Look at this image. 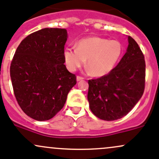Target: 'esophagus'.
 <instances>
[{"label":"esophagus","mask_w":159,"mask_h":159,"mask_svg":"<svg viewBox=\"0 0 159 159\" xmlns=\"http://www.w3.org/2000/svg\"><path fill=\"white\" fill-rule=\"evenodd\" d=\"M76 79H77V81H82V80L84 79V78H82V77H81V76H77Z\"/></svg>","instance_id":"1"}]
</instances>
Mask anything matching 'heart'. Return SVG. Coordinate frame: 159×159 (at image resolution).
Instances as JSON below:
<instances>
[{
    "label": "heart",
    "instance_id": "heart-1",
    "mask_svg": "<svg viewBox=\"0 0 159 159\" xmlns=\"http://www.w3.org/2000/svg\"><path fill=\"white\" fill-rule=\"evenodd\" d=\"M121 54L122 46L118 41L91 37L78 41L77 48H66L63 57L69 71H76L87 60V67L92 75L102 77L114 69Z\"/></svg>",
    "mask_w": 159,
    "mask_h": 159
}]
</instances>
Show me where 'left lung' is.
I'll return each mask as SVG.
<instances>
[{"instance_id":"8db88e82","label":"left lung","mask_w":159,"mask_h":159,"mask_svg":"<svg viewBox=\"0 0 159 159\" xmlns=\"http://www.w3.org/2000/svg\"><path fill=\"white\" fill-rule=\"evenodd\" d=\"M146 63L139 45L128 36V47L121 61L106 75L88 81V99L92 112L105 121L126 116L142 97Z\"/></svg>"}]
</instances>
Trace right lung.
<instances>
[{
    "instance_id": "right-lung-1",
    "label": "right lung",
    "mask_w": 159,
    "mask_h": 159,
    "mask_svg": "<svg viewBox=\"0 0 159 159\" xmlns=\"http://www.w3.org/2000/svg\"><path fill=\"white\" fill-rule=\"evenodd\" d=\"M65 29L45 28L22 40L10 65L16 99L22 110L37 121H47L62 109L75 75L64 65Z\"/></svg>"
}]
</instances>
